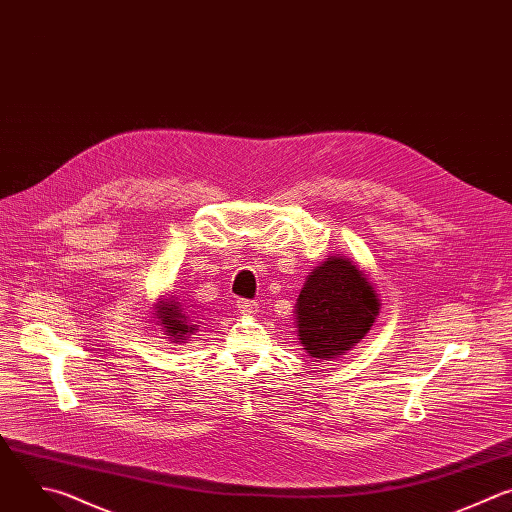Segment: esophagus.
Instances as JSON below:
<instances>
[{
  "instance_id": "obj_1",
  "label": "esophagus",
  "mask_w": 512,
  "mask_h": 512,
  "mask_svg": "<svg viewBox=\"0 0 512 512\" xmlns=\"http://www.w3.org/2000/svg\"><path fill=\"white\" fill-rule=\"evenodd\" d=\"M238 311L244 315H256L258 313V304L252 300H238Z\"/></svg>"
}]
</instances>
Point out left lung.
Segmentation results:
<instances>
[{"mask_svg": "<svg viewBox=\"0 0 512 512\" xmlns=\"http://www.w3.org/2000/svg\"><path fill=\"white\" fill-rule=\"evenodd\" d=\"M379 309L381 300L369 274L347 256H329L309 272L298 294V343L309 357L333 361L369 333Z\"/></svg>", "mask_w": 512, "mask_h": 512, "instance_id": "8db88e82", "label": "left lung"}]
</instances>
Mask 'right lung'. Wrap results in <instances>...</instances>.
Masks as SVG:
<instances>
[{
	"instance_id": "right-lung-1",
	"label": "right lung",
	"mask_w": 512,
	"mask_h": 512,
	"mask_svg": "<svg viewBox=\"0 0 512 512\" xmlns=\"http://www.w3.org/2000/svg\"><path fill=\"white\" fill-rule=\"evenodd\" d=\"M187 309L189 306L179 302V298L173 292L159 296L153 304V321L155 325L161 327V333L167 341L183 345L191 339V335L199 331V325L193 323Z\"/></svg>"
}]
</instances>
